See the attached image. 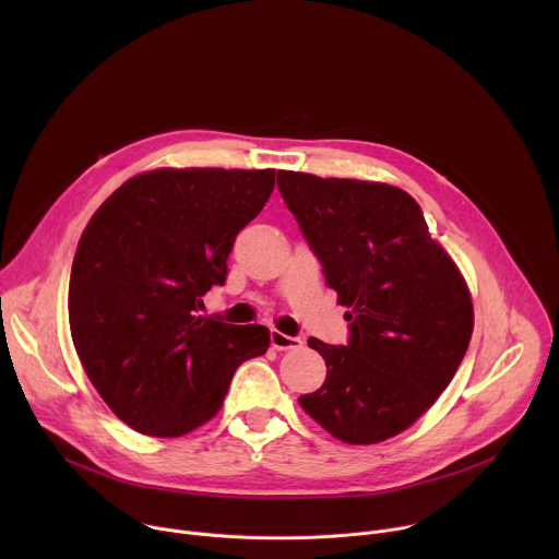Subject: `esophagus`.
<instances>
[{
  "instance_id": "esophagus-1",
  "label": "esophagus",
  "mask_w": 559,
  "mask_h": 559,
  "mask_svg": "<svg viewBox=\"0 0 559 559\" xmlns=\"http://www.w3.org/2000/svg\"><path fill=\"white\" fill-rule=\"evenodd\" d=\"M270 341H272V347L278 349V352H287V349H300L302 347V341L296 338V336H287L278 330H272L270 334Z\"/></svg>"
}]
</instances>
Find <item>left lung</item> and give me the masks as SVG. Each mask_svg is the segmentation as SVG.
<instances>
[{"mask_svg":"<svg viewBox=\"0 0 559 559\" xmlns=\"http://www.w3.org/2000/svg\"><path fill=\"white\" fill-rule=\"evenodd\" d=\"M278 190L349 321L347 345L309 338L323 386L300 407L349 444L412 427L447 389L473 332L466 283L405 190L281 170Z\"/></svg>","mask_w":559,"mask_h":559,"instance_id":"8db88e82","label":"left lung"}]
</instances>
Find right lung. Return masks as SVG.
<instances>
[{
	"instance_id": "1",
	"label": "right lung",
	"mask_w": 559,
	"mask_h": 559,
	"mask_svg": "<svg viewBox=\"0 0 559 559\" xmlns=\"http://www.w3.org/2000/svg\"><path fill=\"white\" fill-rule=\"evenodd\" d=\"M276 170H154L126 181L79 238L68 311L74 349L119 420L177 438L223 405L270 330L199 316L227 276L234 238L259 216Z\"/></svg>"
}]
</instances>
